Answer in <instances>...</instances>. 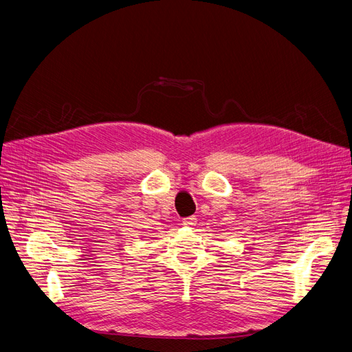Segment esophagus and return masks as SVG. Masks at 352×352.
Returning a JSON list of instances; mask_svg holds the SVG:
<instances>
[{
  "mask_svg": "<svg viewBox=\"0 0 352 352\" xmlns=\"http://www.w3.org/2000/svg\"><path fill=\"white\" fill-rule=\"evenodd\" d=\"M182 223H184V226H195L197 224V219H195V216H191V217H187V219H184L182 220Z\"/></svg>",
  "mask_w": 352,
  "mask_h": 352,
  "instance_id": "1",
  "label": "esophagus"
}]
</instances>
